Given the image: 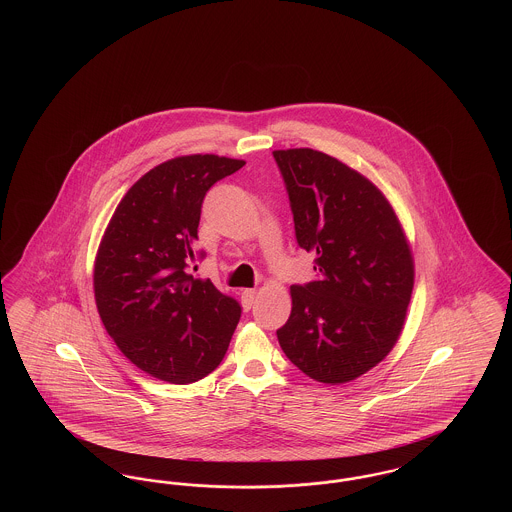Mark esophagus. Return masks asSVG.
I'll return each mask as SVG.
<instances>
[{"label":"esophagus","mask_w":512,"mask_h":512,"mask_svg":"<svg viewBox=\"0 0 512 512\" xmlns=\"http://www.w3.org/2000/svg\"><path fill=\"white\" fill-rule=\"evenodd\" d=\"M255 295H257V290H255V288H249V290H244V292H242V305H244L245 311H249V309L253 307Z\"/></svg>","instance_id":"obj_1"}]
</instances>
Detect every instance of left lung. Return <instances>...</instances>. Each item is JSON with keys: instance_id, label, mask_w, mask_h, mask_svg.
Wrapping results in <instances>:
<instances>
[{"instance_id": "obj_1", "label": "left lung", "mask_w": 512, "mask_h": 512, "mask_svg": "<svg viewBox=\"0 0 512 512\" xmlns=\"http://www.w3.org/2000/svg\"><path fill=\"white\" fill-rule=\"evenodd\" d=\"M299 247L317 255V280L292 286L282 351L322 384L378 365L401 334L414 284L411 247L390 201L363 174L317 149L272 151Z\"/></svg>"}]
</instances>
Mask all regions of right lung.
Wrapping results in <instances>:
<instances>
[{"mask_svg":"<svg viewBox=\"0 0 512 512\" xmlns=\"http://www.w3.org/2000/svg\"><path fill=\"white\" fill-rule=\"evenodd\" d=\"M244 165L209 153L157 165L122 197L101 238L94 265L99 317L122 355L153 378H205L238 326L240 303L188 268L197 261L205 194Z\"/></svg>","mask_w":512,"mask_h":512,"instance_id":"right-lung-1","label":"right lung"}]
</instances>
